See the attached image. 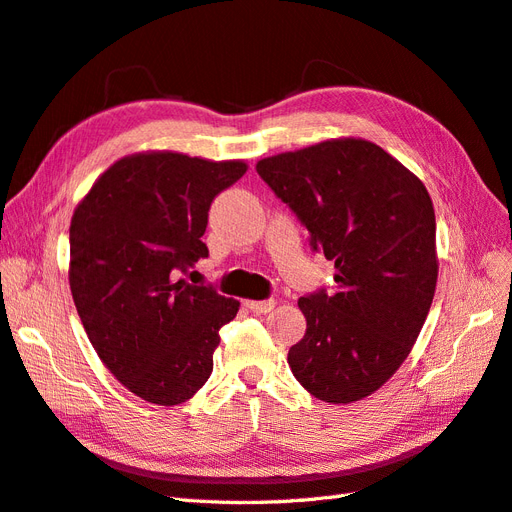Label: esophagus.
I'll use <instances>...</instances> for the list:
<instances>
[{
	"label": "esophagus",
	"mask_w": 512,
	"mask_h": 512,
	"mask_svg": "<svg viewBox=\"0 0 512 512\" xmlns=\"http://www.w3.org/2000/svg\"><path fill=\"white\" fill-rule=\"evenodd\" d=\"M243 305L254 314H267L275 307V301L273 299H269V301H245Z\"/></svg>",
	"instance_id": "obj_1"
}]
</instances>
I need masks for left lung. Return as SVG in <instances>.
I'll return each instance as SVG.
<instances>
[{
  "label": "left lung",
  "mask_w": 512,
  "mask_h": 512,
  "mask_svg": "<svg viewBox=\"0 0 512 512\" xmlns=\"http://www.w3.org/2000/svg\"><path fill=\"white\" fill-rule=\"evenodd\" d=\"M335 262V290L299 299L305 335L288 365L307 393L354 404L389 382L438 284L436 213L423 181L365 138H329L256 164Z\"/></svg>",
  "instance_id": "left-lung-1"
}]
</instances>
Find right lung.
<instances>
[{"mask_svg": "<svg viewBox=\"0 0 512 512\" xmlns=\"http://www.w3.org/2000/svg\"><path fill=\"white\" fill-rule=\"evenodd\" d=\"M243 160L138 151L91 185L70 222L68 280L106 369L149 404L177 406L213 371L220 329L239 301L179 277L198 258L213 198L245 175Z\"/></svg>", "mask_w": 512, "mask_h": 512, "instance_id": "1", "label": "right lung"}]
</instances>
